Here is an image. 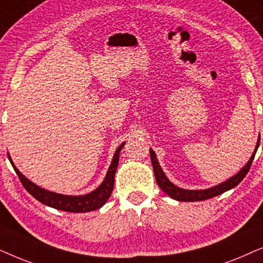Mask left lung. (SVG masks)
Here are the masks:
<instances>
[{
  "label": "left lung",
  "instance_id": "8db88e82",
  "mask_svg": "<svg viewBox=\"0 0 263 263\" xmlns=\"http://www.w3.org/2000/svg\"><path fill=\"white\" fill-rule=\"evenodd\" d=\"M258 145H260V136H258L256 146H255V150L251 155L250 160L248 161L246 166L240 168V171L237 174H234L233 177L229 178V179L222 181L221 184L215 185V186L204 189V190H186V189L178 187L177 185H174L172 181H171L166 177V174L161 168L159 161H157L156 154L153 149H150V159H152L153 163V170L154 174H155L156 183L159 185L161 190H162L164 194L170 196L171 198L176 199V201L180 202H196V201H204V199H209L212 197H215V196L221 195L223 192L231 190V189L236 187L238 184L240 183L241 180L244 179V177L247 176V173L249 172L251 163H253V160L255 157V154L257 152Z\"/></svg>",
  "mask_w": 263,
  "mask_h": 263
}]
</instances>
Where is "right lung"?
Instances as JSON below:
<instances>
[{"mask_svg": "<svg viewBox=\"0 0 263 263\" xmlns=\"http://www.w3.org/2000/svg\"><path fill=\"white\" fill-rule=\"evenodd\" d=\"M125 142L121 143L115 150V154L111 160V163L109 168H108L106 177L101 185L93 191L89 192L86 195H79V196H72V195H62L56 194V192L48 191L45 189L38 186L32 181L27 179L23 173L15 167V164L12 161V157L8 154V159L12 163V166L15 171V173L19 177L20 181H22L23 186L26 189V191L30 195H32L37 201H40L43 204L48 205V207L59 209V211L69 212V213H86L92 212L96 209H100L102 205L108 201L110 197L111 191L114 187V177L115 172H117L118 163H119V155H120L121 149L124 148Z\"/></svg>", "mask_w": 263, "mask_h": 263, "instance_id": "add662e5", "label": "right lung"}]
</instances>
